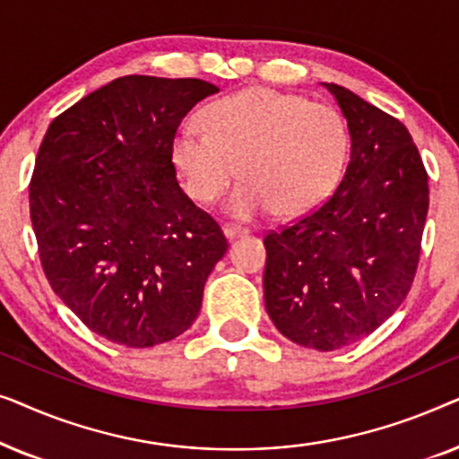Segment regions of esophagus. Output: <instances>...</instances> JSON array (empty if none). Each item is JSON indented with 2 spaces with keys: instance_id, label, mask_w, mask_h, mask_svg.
<instances>
[{
  "instance_id": "esophagus-1",
  "label": "esophagus",
  "mask_w": 459,
  "mask_h": 459,
  "mask_svg": "<svg viewBox=\"0 0 459 459\" xmlns=\"http://www.w3.org/2000/svg\"><path fill=\"white\" fill-rule=\"evenodd\" d=\"M223 234L228 236V240H234V238L247 236L248 230L247 228H236V225H223Z\"/></svg>"
}]
</instances>
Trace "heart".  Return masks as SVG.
Wrapping results in <instances>:
<instances>
[{
  "mask_svg": "<svg viewBox=\"0 0 459 459\" xmlns=\"http://www.w3.org/2000/svg\"><path fill=\"white\" fill-rule=\"evenodd\" d=\"M203 121L206 129L184 125L175 134L173 162L200 204L221 196L240 167L244 181L225 203L238 219L311 211L332 192L349 154L341 112L267 87L217 100Z\"/></svg>",
  "mask_w": 459,
  "mask_h": 459,
  "instance_id": "1",
  "label": "heart"
}]
</instances>
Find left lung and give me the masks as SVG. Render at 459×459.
I'll list each match as a JSON object with an SVG mask.
<instances>
[{
  "mask_svg": "<svg viewBox=\"0 0 459 459\" xmlns=\"http://www.w3.org/2000/svg\"><path fill=\"white\" fill-rule=\"evenodd\" d=\"M351 159L322 204L265 234V307L281 334L336 351L380 328L410 292L429 212V173L410 131L341 85Z\"/></svg>",
  "mask_w": 459,
  "mask_h": 459,
  "instance_id": "left-lung-1",
  "label": "left lung"
}]
</instances>
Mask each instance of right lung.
<instances>
[{
	"mask_svg": "<svg viewBox=\"0 0 459 459\" xmlns=\"http://www.w3.org/2000/svg\"><path fill=\"white\" fill-rule=\"evenodd\" d=\"M219 87L127 74L52 121L29 184L43 273L106 341L152 347L198 317L228 250L221 228L175 178L173 137Z\"/></svg>",
	"mask_w": 459,
	"mask_h": 459,
	"instance_id": "1",
	"label": "right lung"
}]
</instances>
